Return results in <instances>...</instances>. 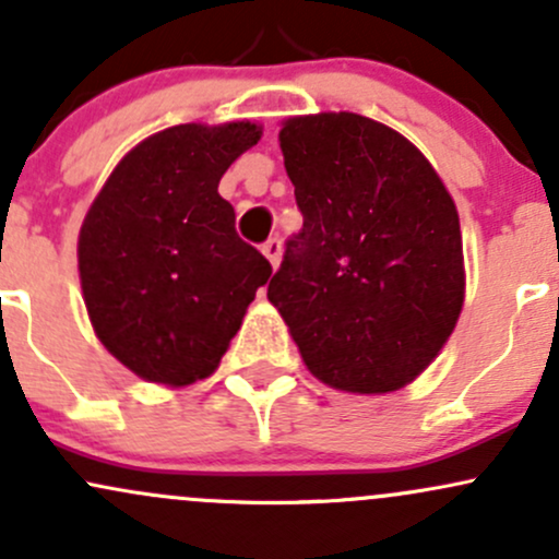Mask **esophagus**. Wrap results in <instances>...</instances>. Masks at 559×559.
Returning a JSON list of instances; mask_svg holds the SVG:
<instances>
[{"label":"esophagus","instance_id":"1","mask_svg":"<svg viewBox=\"0 0 559 559\" xmlns=\"http://www.w3.org/2000/svg\"><path fill=\"white\" fill-rule=\"evenodd\" d=\"M281 249H284V243H281L278 236H273V239H267L265 243H262V254H265V258L271 260L273 267H278V262H281Z\"/></svg>","mask_w":559,"mask_h":559}]
</instances>
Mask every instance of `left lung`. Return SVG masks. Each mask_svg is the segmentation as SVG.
I'll return each mask as SVG.
<instances>
[{
	"label": "left lung",
	"instance_id": "1",
	"mask_svg": "<svg viewBox=\"0 0 559 559\" xmlns=\"http://www.w3.org/2000/svg\"><path fill=\"white\" fill-rule=\"evenodd\" d=\"M278 139L305 223L267 299L320 381L357 394L400 389L463 310L452 197L402 133L362 115L292 118Z\"/></svg>",
	"mask_w": 559,
	"mask_h": 559
}]
</instances>
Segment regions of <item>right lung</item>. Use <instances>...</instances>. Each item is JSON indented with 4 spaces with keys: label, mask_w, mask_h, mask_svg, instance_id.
<instances>
[{
    "label": "right lung",
    "mask_w": 559,
    "mask_h": 559,
    "mask_svg": "<svg viewBox=\"0 0 559 559\" xmlns=\"http://www.w3.org/2000/svg\"><path fill=\"white\" fill-rule=\"evenodd\" d=\"M258 126H173L141 141L94 199L79 239L81 288L99 342L133 373L207 378L273 267L236 234L223 173Z\"/></svg>",
    "instance_id": "1"
}]
</instances>
